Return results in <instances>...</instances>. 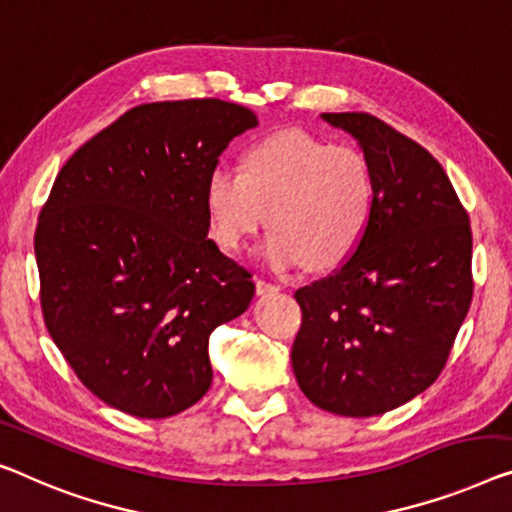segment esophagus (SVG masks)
<instances>
[{
    "mask_svg": "<svg viewBox=\"0 0 512 512\" xmlns=\"http://www.w3.org/2000/svg\"><path fill=\"white\" fill-rule=\"evenodd\" d=\"M280 292V285H276V282H269L264 278H257V294L262 296H269V294H278Z\"/></svg>",
    "mask_w": 512,
    "mask_h": 512,
    "instance_id": "1",
    "label": "esophagus"
}]
</instances>
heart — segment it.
I'll list each match as a JSON object with an SVG mask.
<instances>
[{"instance_id":"obj_1","label":"heart","mask_w":512,"mask_h":512,"mask_svg":"<svg viewBox=\"0 0 512 512\" xmlns=\"http://www.w3.org/2000/svg\"><path fill=\"white\" fill-rule=\"evenodd\" d=\"M204 204L211 236L227 253L243 248L266 213V264L289 269L305 262L326 271L361 246L375 207V181L361 151L303 131H280L246 151L241 172L213 167Z\"/></svg>"}]
</instances>
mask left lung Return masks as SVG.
Returning a JSON list of instances; mask_svg holds the SVG:
<instances>
[{"label":"left lung","instance_id":"1","mask_svg":"<svg viewBox=\"0 0 512 512\" xmlns=\"http://www.w3.org/2000/svg\"><path fill=\"white\" fill-rule=\"evenodd\" d=\"M354 135L375 181L361 246L331 276L296 289L292 347L301 391L338 416H379L444 370L467 317L471 225L430 151L368 112H324Z\"/></svg>","mask_w":512,"mask_h":512}]
</instances>
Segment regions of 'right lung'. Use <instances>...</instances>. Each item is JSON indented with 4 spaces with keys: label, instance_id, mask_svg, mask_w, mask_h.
<instances>
[{
    "label": "right lung",
    "instance_id": "obj_1",
    "mask_svg": "<svg viewBox=\"0 0 512 512\" xmlns=\"http://www.w3.org/2000/svg\"><path fill=\"white\" fill-rule=\"evenodd\" d=\"M257 126L218 98L137 105L61 167L34 250L48 333L96 398L167 418L209 391V335L253 301V276L207 239L218 156Z\"/></svg>",
    "mask_w": 512,
    "mask_h": 512
}]
</instances>
